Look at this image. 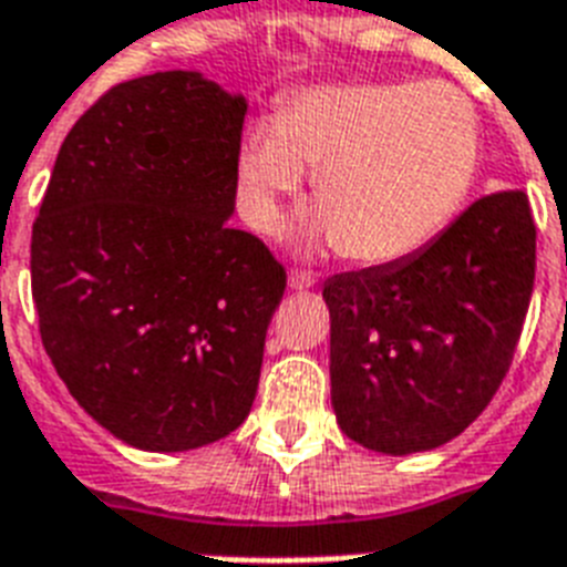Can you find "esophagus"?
<instances>
[{
	"label": "esophagus",
	"instance_id": "esophagus-1",
	"mask_svg": "<svg viewBox=\"0 0 567 567\" xmlns=\"http://www.w3.org/2000/svg\"><path fill=\"white\" fill-rule=\"evenodd\" d=\"M315 282V274H308V270L302 268H293L291 274H288V285H291L293 291H306V288H311Z\"/></svg>",
	"mask_w": 567,
	"mask_h": 567
}]
</instances>
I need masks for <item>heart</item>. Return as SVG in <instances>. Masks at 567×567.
Listing matches in <instances>:
<instances>
[{"mask_svg":"<svg viewBox=\"0 0 567 567\" xmlns=\"http://www.w3.org/2000/svg\"><path fill=\"white\" fill-rule=\"evenodd\" d=\"M477 113L443 81L306 86L247 133L238 197L259 233L282 227V200L311 172L320 236L358 265H390L434 241L468 195Z\"/></svg>","mask_w":567,"mask_h":567,"instance_id":"b5f03b06","label":"heart"}]
</instances>
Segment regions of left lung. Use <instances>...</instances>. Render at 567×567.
Masks as SVG:
<instances>
[{
    "mask_svg": "<svg viewBox=\"0 0 567 567\" xmlns=\"http://www.w3.org/2000/svg\"><path fill=\"white\" fill-rule=\"evenodd\" d=\"M533 279L536 224L522 188L475 200L408 259L331 276L340 431L393 457L463 434L513 363Z\"/></svg>",
    "mask_w": 567,
    "mask_h": 567,
    "instance_id": "1",
    "label": "left lung"
}]
</instances>
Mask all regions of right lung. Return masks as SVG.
<instances>
[{"instance_id": "obj_1", "label": "right lung", "mask_w": 567, "mask_h": 567, "mask_svg": "<svg viewBox=\"0 0 567 567\" xmlns=\"http://www.w3.org/2000/svg\"><path fill=\"white\" fill-rule=\"evenodd\" d=\"M244 113L197 72L116 84L66 133L31 229L45 352L136 449L215 443L256 399L285 268L227 224Z\"/></svg>"}]
</instances>
